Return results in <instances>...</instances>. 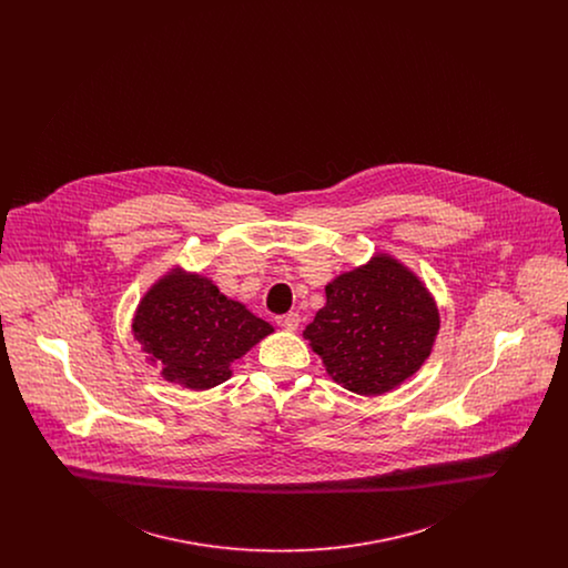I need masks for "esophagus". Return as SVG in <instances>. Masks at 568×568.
Returning <instances> with one entry per match:
<instances>
[{
	"instance_id": "obj_1",
	"label": "esophagus",
	"mask_w": 568,
	"mask_h": 568,
	"mask_svg": "<svg viewBox=\"0 0 568 568\" xmlns=\"http://www.w3.org/2000/svg\"><path fill=\"white\" fill-rule=\"evenodd\" d=\"M276 324L281 325L283 329H287V332H294V329H297V325H300V315L297 313L281 315V317H276Z\"/></svg>"
}]
</instances>
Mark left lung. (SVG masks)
Returning a JSON list of instances; mask_svg holds the SVG:
<instances>
[{"label":"left lung","instance_id":"1","mask_svg":"<svg viewBox=\"0 0 568 568\" xmlns=\"http://www.w3.org/2000/svg\"><path fill=\"white\" fill-rule=\"evenodd\" d=\"M440 327L433 294L387 253L325 285V306L302 336L327 375L359 396H381L413 377Z\"/></svg>","mask_w":568,"mask_h":568}]
</instances>
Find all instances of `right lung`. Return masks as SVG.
I'll return each instance as SVG.
<instances>
[{
    "label": "right lung",
    "instance_id": "right-lung-1",
    "mask_svg": "<svg viewBox=\"0 0 568 568\" xmlns=\"http://www.w3.org/2000/svg\"><path fill=\"white\" fill-rule=\"evenodd\" d=\"M135 341L170 383L193 392L232 377V362L274 332L202 274L172 268L144 294L132 322Z\"/></svg>",
    "mask_w": 568,
    "mask_h": 568
}]
</instances>
